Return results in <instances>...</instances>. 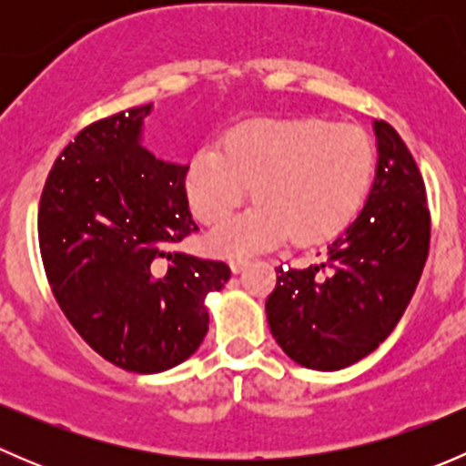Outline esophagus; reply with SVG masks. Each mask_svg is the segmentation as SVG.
I'll use <instances>...</instances> for the list:
<instances>
[{
    "mask_svg": "<svg viewBox=\"0 0 466 466\" xmlns=\"http://www.w3.org/2000/svg\"><path fill=\"white\" fill-rule=\"evenodd\" d=\"M246 266H248V259H241V257H232V259H229V268H232L234 275L246 270Z\"/></svg>",
    "mask_w": 466,
    "mask_h": 466,
    "instance_id": "1",
    "label": "esophagus"
}]
</instances>
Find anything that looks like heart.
Here are the masks:
<instances>
[{"instance_id":"1","label":"heart","mask_w":466,"mask_h":466,"mask_svg":"<svg viewBox=\"0 0 466 466\" xmlns=\"http://www.w3.org/2000/svg\"><path fill=\"white\" fill-rule=\"evenodd\" d=\"M374 173V148L356 126L318 116H275L237 126L225 148L207 144L191 157L185 189L194 214L220 223L252 196L259 205L218 225L209 246L252 255L286 241L313 246L354 220Z\"/></svg>"}]
</instances>
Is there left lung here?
<instances>
[{
	"label": "left lung",
	"instance_id": "1",
	"mask_svg": "<svg viewBox=\"0 0 466 466\" xmlns=\"http://www.w3.org/2000/svg\"><path fill=\"white\" fill-rule=\"evenodd\" d=\"M377 173L360 214L324 257L277 268L266 316L277 345L309 370L359 363L392 333L420 284L431 241L426 189L397 130L374 121Z\"/></svg>",
	"mask_w": 466,
	"mask_h": 466
}]
</instances>
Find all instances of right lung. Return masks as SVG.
<instances>
[{
    "instance_id": "right-lung-1",
    "label": "right lung",
    "mask_w": 466,
    "mask_h": 466,
    "mask_svg": "<svg viewBox=\"0 0 466 466\" xmlns=\"http://www.w3.org/2000/svg\"><path fill=\"white\" fill-rule=\"evenodd\" d=\"M153 103L87 126L54 162L37 211L42 263L78 336L112 365L157 374L207 336L229 266L168 252L196 229L185 164L144 142Z\"/></svg>"
}]
</instances>
